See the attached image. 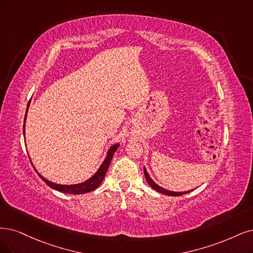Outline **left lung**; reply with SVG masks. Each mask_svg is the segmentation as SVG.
<instances>
[{"label": "left lung", "mask_w": 253, "mask_h": 253, "mask_svg": "<svg viewBox=\"0 0 253 253\" xmlns=\"http://www.w3.org/2000/svg\"><path fill=\"white\" fill-rule=\"evenodd\" d=\"M144 174H145L146 180H147V182L149 183V185H150L151 188L154 189L155 191H157L158 193H162V194H165V195H168V196H181V195H183V194H188V193L191 192V191H186V192H172V191H168V190L162 188V186L157 185V184L151 179V177L149 176V174L147 173V170L145 169V168H144Z\"/></svg>", "instance_id": "obj_1"}]
</instances>
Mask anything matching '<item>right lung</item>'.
<instances>
[{
	"mask_svg": "<svg viewBox=\"0 0 253 253\" xmlns=\"http://www.w3.org/2000/svg\"><path fill=\"white\" fill-rule=\"evenodd\" d=\"M29 105L30 103H28V106H27V109H26V116H25V120H24V134H25V122H26V117H27V111H28V108H29ZM119 148V144L117 145H114L112 147H110V149L107 152V156L105 158V161L102 163L101 167L99 168V170L96 172V174L93 175L92 177H90V178L86 181H84L82 183H78V184H71V185H63V184H57V183H54V182H51L49 180H46L44 177H42L39 172L36 171V173L39 174V176L41 177V178L48 184L50 188L58 191V192H61V193H65V194H75V195H80V194H84V193H88V192H91L93 190H96L98 186L101 184V182L103 181V179H104L105 177V174L108 170V167L110 165V162L112 160V156H114L115 152L117 151V149ZM31 162V161H30ZM33 166V165H32Z\"/></svg>",
	"mask_w": 253,
	"mask_h": 253,
	"instance_id": "add662e5",
	"label": "right lung"
}]
</instances>
